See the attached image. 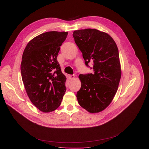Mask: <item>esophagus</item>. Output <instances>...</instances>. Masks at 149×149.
Masks as SVG:
<instances>
[{
  "instance_id": "obj_1",
  "label": "esophagus",
  "mask_w": 149,
  "mask_h": 149,
  "mask_svg": "<svg viewBox=\"0 0 149 149\" xmlns=\"http://www.w3.org/2000/svg\"><path fill=\"white\" fill-rule=\"evenodd\" d=\"M75 78V75H69V79L70 80H72Z\"/></svg>"
}]
</instances>
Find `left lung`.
I'll use <instances>...</instances> for the list:
<instances>
[{
    "instance_id": "8db88e82",
    "label": "left lung",
    "mask_w": 149,
    "mask_h": 149,
    "mask_svg": "<svg viewBox=\"0 0 149 149\" xmlns=\"http://www.w3.org/2000/svg\"><path fill=\"white\" fill-rule=\"evenodd\" d=\"M73 37L86 66L92 63L93 70L79 75L78 102L90 113L101 112L110 104L118 88L121 72L118 48L110 36L95 29L74 31Z\"/></svg>"
}]
</instances>
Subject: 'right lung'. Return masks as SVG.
<instances>
[{
  "instance_id": "add662e5",
  "label": "right lung",
  "mask_w": 149,
  "mask_h": 149,
  "mask_svg": "<svg viewBox=\"0 0 149 149\" xmlns=\"http://www.w3.org/2000/svg\"><path fill=\"white\" fill-rule=\"evenodd\" d=\"M68 32L49 31L32 39L23 51L22 79L32 103L43 112L57 109L66 92V78L57 60Z\"/></svg>"
}]
</instances>
